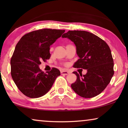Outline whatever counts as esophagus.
<instances>
[{
	"mask_svg": "<svg viewBox=\"0 0 128 128\" xmlns=\"http://www.w3.org/2000/svg\"><path fill=\"white\" fill-rule=\"evenodd\" d=\"M60 73H61V74H64V75H67L69 73V72L66 71V70H61Z\"/></svg>",
	"mask_w": 128,
	"mask_h": 128,
	"instance_id": "34e87169",
	"label": "esophagus"
}]
</instances>
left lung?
Returning <instances> with one entry per match:
<instances>
[{
	"instance_id": "obj_1",
	"label": "left lung",
	"mask_w": 128,
	"mask_h": 128,
	"mask_svg": "<svg viewBox=\"0 0 128 128\" xmlns=\"http://www.w3.org/2000/svg\"><path fill=\"white\" fill-rule=\"evenodd\" d=\"M73 42L79 59L73 67L87 69L83 76L73 72L77 79L71 84L80 97L92 98L106 88L112 78L114 60L110 48L106 42L96 35L85 31H69L63 35Z\"/></svg>"
}]
</instances>
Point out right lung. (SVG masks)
Masks as SVG:
<instances>
[{
  "label": "right lung",
  "instance_id": "right-lung-1",
  "mask_svg": "<svg viewBox=\"0 0 128 128\" xmlns=\"http://www.w3.org/2000/svg\"><path fill=\"white\" fill-rule=\"evenodd\" d=\"M64 30L45 28L24 35L15 47L11 60V75L24 95L31 98L46 94L60 72L56 68L45 73L40 69L41 61L50 58V46Z\"/></svg>",
  "mask_w": 128,
  "mask_h": 128
}]
</instances>
